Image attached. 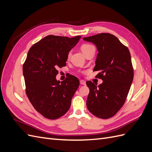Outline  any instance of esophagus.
I'll use <instances>...</instances> for the list:
<instances>
[{
  "mask_svg": "<svg viewBox=\"0 0 152 152\" xmlns=\"http://www.w3.org/2000/svg\"><path fill=\"white\" fill-rule=\"evenodd\" d=\"M80 84H81V85H84V86H85L86 84V81L85 80H80Z\"/></svg>",
  "mask_w": 152,
  "mask_h": 152,
  "instance_id": "obj_1",
  "label": "esophagus"
}]
</instances>
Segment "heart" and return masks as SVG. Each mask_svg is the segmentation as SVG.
<instances>
[{"instance_id": "b5f03b06", "label": "heart", "mask_w": 152, "mask_h": 152, "mask_svg": "<svg viewBox=\"0 0 152 152\" xmlns=\"http://www.w3.org/2000/svg\"><path fill=\"white\" fill-rule=\"evenodd\" d=\"M93 47H94L93 45H92L91 44H84V45H82L81 50H82V51L83 52V53L85 54L90 49H91L92 48H93ZM70 56V53H69L68 54V57Z\"/></svg>"}]
</instances>
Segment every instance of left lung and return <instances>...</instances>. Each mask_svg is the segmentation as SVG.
<instances>
[{
  "mask_svg": "<svg viewBox=\"0 0 152 152\" xmlns=\"http://www.w3.org/2000/svg\"><path fill=\"white\" fill-rule=\"evenodd\" d=\"M98 50L93 71H99L96 77L103 80L99 85L87 81L89 94L87 107L96 117L109 118L121 108L133 80L131 57L128 48L110 34H99L84 37Z\"/></svg>",
  "mask_w": 152,
  "mask_h": 152,
  "instance_id": "left-lung-1",
  "label": "left lung"
}]
</instances>
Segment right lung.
Here are the masks:
<instances>
[{
    "label": "right lung",
    "mask_w": 152,
    "mask_h": 152,
    "mask_svg": "<svg viewBox=\"0 0 152 152\" xmlns=\"http://www.w3.org/2000/svg\"><path fill=\"white\" fill-rule=\"evenodd\" d=\"M81 38L48 35L34 44L23 66L26 93L34 108L42 116L56 119L70 107L79 80L70 75L57 80V69L66 66L68 55Z\"/></svg>",
    "instance_id": "add662e5"
}]
</instances>
